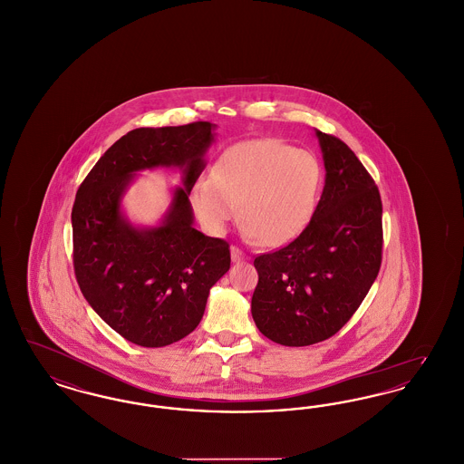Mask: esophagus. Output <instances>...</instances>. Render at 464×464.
Instances as JSON below:
<instances>
[{
	"mask_svg": "<svg viewBox=\"0 0 464 464\" xmlns=\"http://www.w3.org/2000/svg\"><path fill=\"white\" fill-rule=\"evenodd\" d=\"M231 259H233L235 263H240V261H245V259H246V256L243 254L242 248H238V246H231Z\"/></svg>",
	"mask_w": 464,
	"mask_h": 464,
	"instance_id": "obj_1",
	"label": "esophagus"
}]
</instances>
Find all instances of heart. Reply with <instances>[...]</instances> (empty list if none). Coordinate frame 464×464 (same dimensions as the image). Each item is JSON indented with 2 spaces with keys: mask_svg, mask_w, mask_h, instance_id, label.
I'll use <instances>...</instances> for the list:
<instances>
[{
  "mask_svg": "<svg viewBox=\"0 0 464 464\" xmlns=\"http://www.w3.org/2000/svg\"><path fill=\"white\" fill-rule=\"evenodd\" d=\"M320 188L313 156L276 139L243 140L222 153L210 176L191 188V205L210 235L238 218L250 238L266 246L295 240L308 226Z\"/></svg>",
  "mask_w": 464,
  "mask_h": 464,
  "instance_id": "heart-1",
  "label": "heart"
}]
</instances>
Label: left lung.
<instances>
[{
	"label": "left lung",
	"mask_w": 464,
	"mask_h": 464,
	"mask_svg": "<svg viewBox=\"0 0 464 464\" xmlns=\"http://www.w3.org/2000/svg\"><path fill=\"white\" fill-rule=\"evenodd\" d=\"M316 137L327 174L311 221L295 240L254 261V322L284 346H309L341 331L382 261V203L374 179L341 139L320 130Z\"/></svg>",
	"instance_id": "1"
}]
</instances>
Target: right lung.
<instances>
[{"instance_id":"1","label":"right lung","mask_w":464,"mask_h":464,"mask_svg":"<svg viewBox=\"0 0 464 464\" xmlns=\"http://www.w3.org/2000/svg\"><path fill=\"white\" fill-rule=\"evenodd\" d=\"M214 125L135 129L118 139L78 188L71 212L76 282L112 331L161 348L198 327L212 285L229 269V243L193 227L189 193L205 169ZM179 166L185 174L158 228H135L121 214L132 174Z\"/></svg>"}]
</instances>
